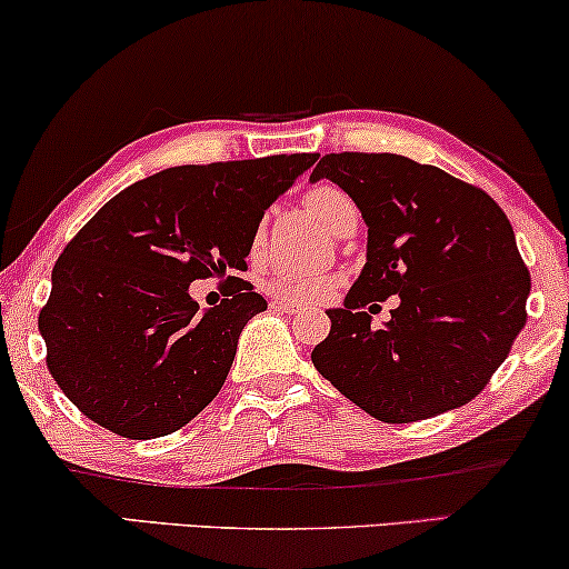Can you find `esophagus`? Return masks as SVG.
Here are the masks:
<instances>
[{
    "label": "esophagus",
    "mask_w": 569,
    "mask_h": 569,
    "mask_svg": "<svg viewBox=\"0 0 569 569\" xmlns=\"http://www.w3.org/2000/svg\"><path fill=\"white\" fill-rule=\"evenodd\" d=\"M271 308H274L277 313H287V316L300 313L298 306H292V302H284V300H271Z\"/></svg>",
    "instance_id": "esophagus-1"
}]
</instances>
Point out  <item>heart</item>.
I'll use <instances>...</instances> for the list:
<instances>
[{
  "label": "heart",
  "instance_id": "1",
  "mask_svg": "<svg viewBox=\"0 0 569 569\" xmlns=\"http://www.w3.org/2000/svg\"><path fill=\"white\" fill-rule=\"evenodd\" d=\"M306 209L321 221L331 232H337L350 217H356L358 209L352 198L345 193L342 188L329 186V182H319V186L308 188L302 196ZM263 240V224L256 227L253 232V248L261 246ZM339 287L337 274H321V271H295V269H279L269 277L267 290L274 295L277 300L292 302V306H313L331 298Z\"/></svg>",
  "mask_w": 569,
  "mask_h": 569
}]
</instances>
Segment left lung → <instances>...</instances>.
Segmentation results:
<instances>
[{
  "instance_id": "left-lung-1",
  "label": "left lung",
  "mask_w": 569,
  "mask_h": 569,
  "mask_svg": "<svg viewBox=\"0 0 569 569\" xmlns=\"http://www.w3.org/2000/svg\"><path fill=\"white\" fill-rule=\"evenodd\" d=\"M337 182L368 224L366 267L313 366L383 423L462 408L526 327L530 274L507 213L445 169L397 153H327L311 180ZM400 297L381 330L362 308Z\"/></svg>"
}]
</instances>
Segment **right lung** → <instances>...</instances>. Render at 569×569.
I'll use <instances>...</instances> for the list:
<instances>
[{
  "mask_svg": "<svg viewBox=\"0 0 569 569\" xmlns=\"http://www.w3.org/2000/svg\"><path fill=\"white\" fill-rule=\"evenodd\" d=\"M319 153L186 164L132 182L93 213L51 271L39 313L68 400L117 437L157 439L219 395L238 339L267 300L246 279L263 211ZM217 276L201 315L189 282Z\"/></svg>",
  "mask_w": 569,
  "mask_h": 569,
  "instance_id": "obj_1",
  "label": "right lung"
}]
</instances>
